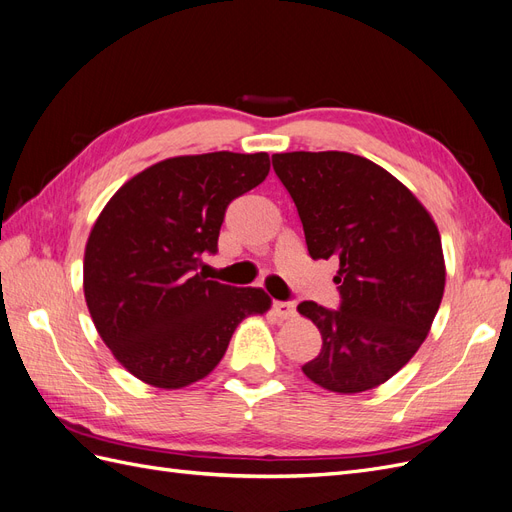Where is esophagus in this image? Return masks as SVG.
Returning a JSON list of instances; mask_svg holds the SVG:
<instances>
[{"instance_id":"34e87169","label":"esophagus","mask_w":512,"mask_h":512,"mask_svg":"<svg viewBox=\"0 0 512 512\" xmlns=\"http://www.w3.org/2000/svg\"><path fill=\"white\" fill-rule=\"evenodd\" d=\"M273 309L280 318H292L294 314H297V303H294V301H275Z\"/></svg>"}]
</instances>
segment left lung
<instances>
[{"mask_svg": "<svg viewBox=\"0 0 512 512\" xmlns=\"http://www.w3.org/2000/svg\"><path fill=\"white\" fill-rule=\"evenodd\" d=\"M273 170L297 205L309 256L339 262V309L297 307L322 335L303 374L333 393L374 389L412 359L438 314V226L404 183L354 153H275Z\"/></svg>", "mask_w": 512, "mask_h": 512, "instance_id": "obj_1", "label": "left lung"}]
</instances>
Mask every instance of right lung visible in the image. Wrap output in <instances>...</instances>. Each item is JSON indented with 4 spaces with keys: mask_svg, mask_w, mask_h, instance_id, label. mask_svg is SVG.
I'll use <instances>...</instances> for the list:
<instances>
[{
    "mask_svg": "<svg viewBox=\"0 0 512 512\" xmlns=\"http://www.w3.org/2000/svg\"><path fill=\"white\" fill-rule=\"evenodd\" d=\"M269 168L262 151L168 158L102 209L85 247V301L104 344L138 380L158 389L203 380L237 324L271 307L265 290L198 273L203 254L218 252L228 205Z\"/></svg>",
    "mask_w": 512,
    "mask_h": 512,
    "instance_id": "right-lung-1",
    "label": "right lung"
}]
</instances>
